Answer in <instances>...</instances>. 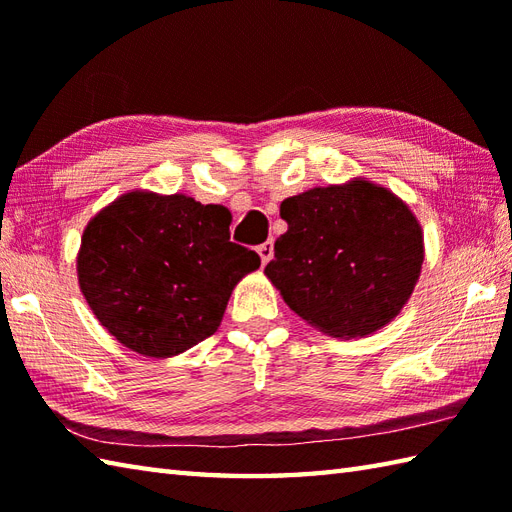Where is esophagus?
<instances>
[{
    "label": "esophagus",
    "instance_id": "esophagus-1",
    "mask_svg": "<svg viewBox=\"0 0 512 512\" xmlns=\"http://www.w3.org/2000/svg\"><path fill=\"white\" fill-rule=\"evenodd\" d=\"M257 253H259V257H262V264H268L270 259H273V253H275L273 239H270V242H264L262 246H257Z\"/></svg>",
    "mask_w": 512,
    "mask_h": 512
}]
</instances>
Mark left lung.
<instances>
[{"mask_svg": "<svg viewBox=\"0 0 512 512\" xmlns=\"http://www.w3.org/2000/svg\"><path fill=\"white\" fill-rule=\"evenodd\" d=\"M288 231L264 273L301 319L332 336L372 334L416 286L424 250L409 206L354 180L281 202Z\"/></svg>", "mask_w": 512, "mask_h": 512, "instance_id": "left-lung-1", "label": "left lung"}]
</instances>
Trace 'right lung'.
<instances>
[{
	"mask_svg": "<svg viewBox=\"0 0 512 512\" xmlns=\"http://www.w3.org/2000/svg\"><path fill=\"white\" fill-rule=\"evenodd\" d=\"M231 213L187 195L127 193L88 224L79 284L129 350L167 358L220 325L235 284L262 259L231 242Z\"/></svg>",
	"mask_w": 512,
	"mask_h": 512,
	"instance_id": "1",
	"label": "right lung"
}]
</instances>
